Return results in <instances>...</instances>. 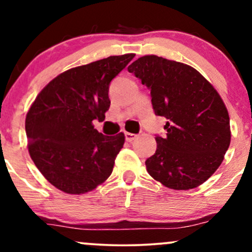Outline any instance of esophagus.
I'll list each match as a JSON object with an SVG mask.
<instances>
[{
  "label": "esophagus",
  "mask_w": 252,
  "mask_h": 252,
  "mask_svg": "<svg viewBox=\"0 0 252 252\" xmlns=\"http://www.w3.org/2000/svg\"><path fill=\"white\" fill-rule=\"evenodd\" d=\"M136 137H137V135L131 134V132H126V140L128 142H132V141L136 140Z\"/></svg>",
  "instance_id": "1"
}]
</instances>
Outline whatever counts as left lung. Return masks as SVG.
Segmentation results:
<instances>
[{"label":"left lung","instance_id":"1","mask_svg":"<svg viewBox=\"0 0 252 252\" xmlns=\"http://www.w3.org/2000/svg\"><path fill=\"white\" fill-rule=\"evenodd\" d=\"M150 90L156 116L167 120L166 136L146 160L149 175L168 189H192L218 169L230 146V117L224 102L198 71L158 56L138 58L128 67Z\"/></svg>","mask_w":252,"mask_h":252}]
</instances>
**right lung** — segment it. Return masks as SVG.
<instances>
[{"label": "right lung", "instance_id": "right-lung-1", "mask_svg": "<svg viewBox=\"0 0 252 252\" xmlns=\"http://www.w3.org/2000/svg\"><path fill=\"white\" fill-rule=\"evenodd\" d=\"M134 57L112 56L71 68L48 83L32 104L26 117L30 155L58 189L82 194L112 173L124 134L103 135L92 121H104L110 83Z\"/></svg>", "mask_w": 252, "mask_h": 252}]
</instances>
